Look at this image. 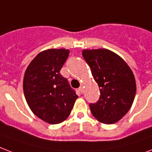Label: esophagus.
I'll return each instance as SVG.
<instances>
[{"label":"esophagus","instance_id":"34e87169","mask_svg":"<svg viewBox=\"0 0 152 152\" xmlns=\"http://www.w3.org/2000/svg\"><path fill=\"white\" fill-rule=\"evenodd\" d=\"M79 91H80L81 93H83V91H84V87L83 86H80L79 88Z\"/></svg>","mask_w":152,"mask_h":152}]
</instances>
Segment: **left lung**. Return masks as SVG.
<instances>
[{"mask_svg":"<svg viewBox=\"0 0 152 152\" xmlns=\"http://www.w3.org/2000/svg\"><path fill=\"white\" fill-rule=\"evenodd\" d=\"M82 56L100 92L99 100L89 105L91 114L105 124L118 122L135 99L136 84L132 69L123 58L108 49H84Z\"/></svg>","mask_w":152,"mask_h":152,"instance_id":"1","label":"left lung"}]
</instances>
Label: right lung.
Listing matches in <instances>:
<instances>
[{"label": "right lung", "mask_w": 152, "mask_h": 152, "mask_svg": "<svg viewBox=\"0 0 152 152\" xmlns=\"http://www.w3.org/2000/svg\"><path fill=\"white\" fill-rule=\"evenodd\" d=\"M69 50L51 48L36 56L26 68L23 90L30 109L43 121L61 124L68 117L78 96L60 73Z\"/></svg>", "instance_id": "right-lung-1"}]
</instances>
